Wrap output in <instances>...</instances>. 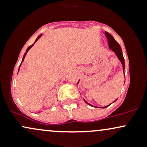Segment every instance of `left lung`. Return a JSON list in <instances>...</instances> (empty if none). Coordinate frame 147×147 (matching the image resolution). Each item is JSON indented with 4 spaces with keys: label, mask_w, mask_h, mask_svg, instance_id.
I'll use <instances>...</instances> for the list:
<instances>
[{
    "label": "left lung",
    "mask_w": 147,
    "mask_h": 147,
    "mask_svg": "<svg viewBox=\"0 0 147 147\" xmlns=\"http://www.w3.org/2000/svg\"><path fill=\"white\" fill-rule=\"evenodd\" d=\"M105 34L106 37H107V39H108V42H109V48L111 49V50H112V51L114 52L115 55H116V57H117L118 59L119 60V61L121 62V63H122V68H123V72H124V69H125V64H124V57H123V54H122V48H121L120 45H119V43H117V41L115 40V38H113V36H112V35L111 34H109V32H105ZM78 82V83L79 82ZM124 82H125V81H124ZM78 83H77V84H78ZM117 98L115 99V100L113 102H115L116 100H117ZM84 101L85 102L86 104H88V105L92 106V107H95V108H99L97 107V106H94L92 105H91L90 104H89V103H88L85 100V99H84ZM112 102V103H113ZM111 103V104H112ZM111 104H109V105H107L106 106H103V107H100L102 108V109H105V108L108 107V106H109L111 105Z\"/></svg>",
    "instance_id": "8db88e82"
}]
</instances>
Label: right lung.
<instances>
[{
    "mask_svg": "<svg viewBox=\"0 0 147 147\" xmlns=\"http://www.w3.org/2000/svg\"><path fill=\"white\" fill-rule=\"evenodd\" d=\"M43 34H40L39 35V36H38V37H37V38H36V40H35V42H34V43H33V44L32 45H30V46H29V47H28V48H27V50H26V52H25V54H24V55H23V59H22V61H21V65H20V66H19V68H20V67H21V64H22V63H23V61H24V59H25V56H26V55H27V53H28V51H29V50H30V49H31L32 48V47L33 46V45H34V43H36V42L37 41H38V39H39V38H41V37L42 36V35H43ZM18 71H19V69H18Z\"/></svg>",
    "mask_w": 147,
    "mask_h": 147,
    "instance_id": "obj_1",
    "label": "right lung"
}]
</instances>
